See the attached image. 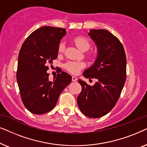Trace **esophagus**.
Returning a JSON list of instances; mask_svg holds the SVG:
<instances>
[{
  "instance_id": "obj_1",
  "label": "esophagus",
  "mask_w": 147,
  "mask_h": 147,
  "mask_svg": "<svg viewBox=\"0 0 147 147\" xmlns=\"http://www.w3.org/2000/svg\"><path fill=\"white\" fill-rule=\"evenodd\" d=\"M72 81H73V82L77 81V78L76 77H75V76H72Z\"/></svg>"
}]
</instances>
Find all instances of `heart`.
I'll return each mask as SVG.
<instances>
[{
  "mask_svg": "<svg viewBox=\"0 0 147 147\" xmlns=\"http://www.w3.org/2000/svg\"><path fill=\"white\" fill-rule=\"evenodd\" d=\"M74 42L77 48L82 51H87L90 48L89 40L85 37L78 36L74 38ZM64 50V44L60 43L58 47V51L60 52H63ZM85 66V62L81 61H68L64 64V68L72 74H77L82 68Z\"/></svg>",
  "mask_w": 147,
  "mask_h": 147,
  "instance_id": "heart-1",
  "label": "heart"
}]
</instances>
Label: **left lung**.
<instances>
[{
    "mask_svg": "<svg viewBox=\"0 0 147 147\" xmlns=\"http://www.w3.org/2000/svg\"><path fill=\"white\" fill-rule=\"evenodd\" d=\"M88 35L97 46V56L93 65L83 73L85 78L97 79L93 86L81 79L82 91L77 97L81 112L91 118L106 115L115 106L126 78V58L122 43L105 29H91Z\"/></svg>",
    "mask_w": 147,
    "mask_h": 147,
    "instance_id": "8db88e82",
    "label": "left lung"
}]
</instances>
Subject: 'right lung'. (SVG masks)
Masks as SVG:
<instances>
[{
    "label": "right lung",
    "mask_w": 147,
    "mask_h": 147,
    "mask_svg": "<svg viewBox=\"0 0 147 147\" xmlns=\"http://www.w3.org/2000/svg\"><path fill=\"white\" fill-rule=\"evenodd\" d=\"M65 29L50 26L32 32L19 51L17 71V83L25 107L34 114H43L55 107L60 93L72 77L65 72L49 81L48 64L58 57V47Z\"/></svg>",
    "instance_id": "1"
}]
</instances>
